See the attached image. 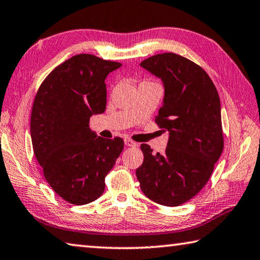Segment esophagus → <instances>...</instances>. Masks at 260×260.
I'll use <instances>...</instances> for the list:
<instances>
[{
    "label": "esophagus",
    "mask_w": 260,
    "mask_h": 260,
    "mask_svg": "<svg viewBox=\"0 0 260 260\" xmlns=\"http://www.w3.org/2000/svg\"><path fill=\"white\" fill-rule=\"evenodd\" d=\"M125 145L127 147H137L138 143L134 142V141H132L131 139H125Z\"/></svg>",
    "instance_id": "34e87169"
}]
</instances>
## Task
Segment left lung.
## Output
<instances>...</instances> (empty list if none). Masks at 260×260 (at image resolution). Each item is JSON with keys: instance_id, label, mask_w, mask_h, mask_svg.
Wrapping results in <instances>:
<instances>
[{"instance_id": "1", "label": "left lung", "mask_w": 260, "mask_h": 260, "mask_svg": "<svg viewBox=\"0 0 260 260\" xmlns=\"http://www.w3.org/2000/svg\"><path fill=\"white\" fill-rule=\"evenodd\" d=\"M140 66L163 82V105L155 122L169 132V141L162 154L141 145L143 163L137 177L146 197L175 207L201 191L223 150L220 97L208 74L182 55H152Z\"/></svg>"}]
</instances>
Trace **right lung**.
Listing matches in <instances>:
<instances>
[{"mask_svg":"<svg viewBox=\"0 0 260 260\" xmlns=\"http://www.w3.org/2000/svg\"><path fill=\"white\" fill-rule=\"evenodd\" d=\"M121 63L92 54L72 56L39 86L31 113L36 158L49 186L73 205L98 199L105 177L123 149V140L97 138L91 115L106 109L105 78Z\"/></svg>","mask_w":260,"mask_h":260,"instance_id":"add662e5","label":"right lung"}]
</instances>
